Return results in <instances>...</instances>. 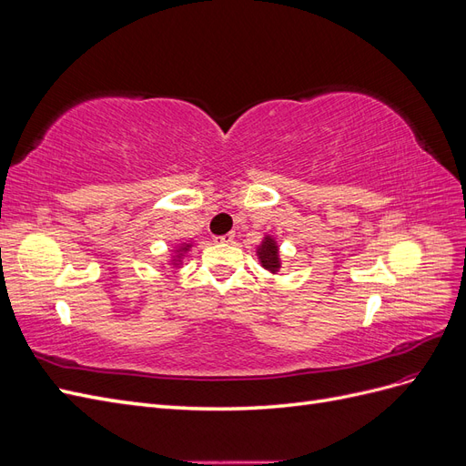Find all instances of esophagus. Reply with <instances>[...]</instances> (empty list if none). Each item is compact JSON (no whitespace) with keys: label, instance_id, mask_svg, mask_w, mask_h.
Instances as JSON below:
<instances>
[{"label":"esophagus","instance_id":"1","mask_svg":"<svg viewBox=\"0 0 466 466\" xmlns=\"http://www.w3.org/2000/svg\"><path fill=\"white\" fill-rule=\"evenodd\" d=\"M214 241L219 243V245H229V243H233V235H231V233L219 235V237H214Z\"/></svg>","mask_w":466,"mask_h":466}]
</instances>
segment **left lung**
Wrapping results in <instances>:
<instances>
[{
	"label": "left lung",
	"instance_id": "1",
	"mask_svg": "<svg viewBox=\"0 0 466 466\" xmlns=\"http://www.w3.org/2000/svg\"><path fill=\"white\" fill-rule=\"evenodd\" d=\"M257 257H258L264 270H268L270 274H278L279 272V268H281L279 247H278L276 238L272 235H264L262 243L257 247Z\"/></svg>",
	"mask_w": 466,
	"mask_h": 466
}]
</instances>
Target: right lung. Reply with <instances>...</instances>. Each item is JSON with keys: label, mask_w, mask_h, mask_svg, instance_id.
Instances as JSON below:
<instances>
[{"label": "right lung", "mask_w": 466, "mask_h": 466, "mask_svg": "<svg viewBox=\"0 0 466 466\" xmlns=\"http://www.w3.org/2000/svg\"><path fill=\"white\" fill-rule=\"evenodd\" d=\"M190 247H192V243L190 241H187V243H180V245H177V250H175V255L171 257V264H173V268H180V264H182V258L187 257V252L190 250Z\"/></svg>", "instance_id": "right-lung-1"}]
</instances>
